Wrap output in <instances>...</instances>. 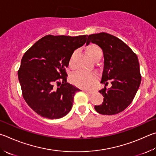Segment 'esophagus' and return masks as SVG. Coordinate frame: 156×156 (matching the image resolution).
Listing matches in <instances>:
<instances>
[{
    "label": "esophagus",
    "mask_w": 156,
    "mask_h": 156,
    "mask_svg": "<svg viewBox=\"0 0 156 156\" xmlns=\"http://www.w3.org/2000/svg\"><path fill=\"white\" fill-rule=\"evenodd\" d=\"M84 92H86L87 93H88V94H92V93H93V91H92V90H84Z\"/></svg>",
    "instance_id": "esophagus-1"
}]
</instances>
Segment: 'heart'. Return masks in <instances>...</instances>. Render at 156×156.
I'll use <instances>...</instances> for the list:
<instances>
[{
    "instance_id": "b5f03b06",
    "label": "heart",
    "mask_w": 156,
    "mask_h": 156,
    "mask_svg": "<svg viewBox=\"0 0 156 156\" xmlns=\"http://www.w3.org/2000/svg\"><path fill=\"white\" fill-rule=\"evenodd\" d=\"M87 50L88 55L93 60L99 56H101V53H102L100 48L95 44L90 45L87 48ZM76 53V51L72 54L70 57L69 65L71 67H73V58ZM96 80H97V75L93 72L87 73L78 71V72L73 73L71 76V81L74 85L84 88V89H89V88L92 87L95 84Z\"/></svg>"
}]
</instances>
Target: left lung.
<instances>
[{"label":"left lung","mask_w":156,"mask_h":156,"mask_svg":"<svg viewBox=\"0 0 156 156\" xmlns=\"http://www.w3.org/2000/svg\"><path fill=\"white\" fill-rule=\"evenodd\" d=\"M90 42L101 48L104 58L101 83L105 87L99 90L104 101L94 108L101 115L118 114L132 103L139 88L141 75L138 57L123 41L108 33L89 35L87 45ZM109 82L112 87L106 89Z\"/></svg>","instance_id":"1"}]
</instances>
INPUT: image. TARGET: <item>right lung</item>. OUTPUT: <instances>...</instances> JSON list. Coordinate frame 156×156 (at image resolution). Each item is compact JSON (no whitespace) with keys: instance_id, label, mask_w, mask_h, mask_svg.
I'll return each instance as SVG.
<instances>
[{"instance_id":"obj_1","label":"right lung","mask_w":156,"mask_h":156,"mask_svg":"<svg viewBox=\"0 0 156 156\" xmlns=\"http://www.w3.org/2000/svg\"><path fill=\"white\" fill-rule=\"evenodd\" d=\"M87 35H46L22 56L18 75L28 105L41 117L56 119L72 109L80 91L67 82L66 69L74 50L86 43Z\"/></svg>"}]
</instances>
